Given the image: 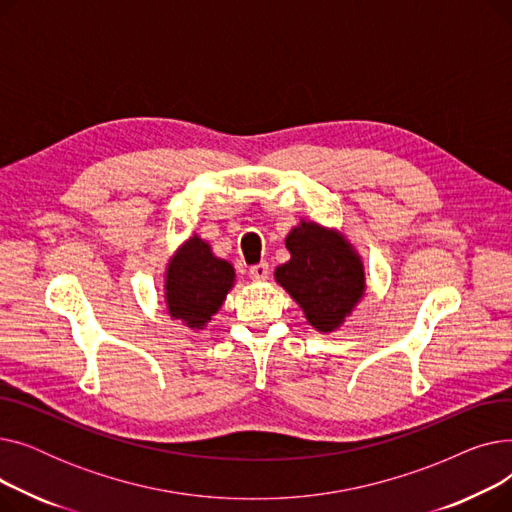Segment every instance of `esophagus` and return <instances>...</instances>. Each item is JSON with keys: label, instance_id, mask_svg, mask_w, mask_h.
Masks as SVG:
<instances>
[{"label": "esophagus", "instance_id": "esophagus-1", "mask_svg": "<svg viewBox=\"0 0 512 512\" xmlns=\"http://www.w3.org/2000/svg\"><path fill=\"white\" fill-rule=\"evenodd\" d=\"M249 276H251V280H255V282H263V280H267V276H270V265H267L265 261H261V263L253 265L251 270H249Z\"/></svg>", "mask_w": 512, "mask_h": 512}]
</instances>
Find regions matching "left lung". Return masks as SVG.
I'll list each match as a JSON object with an SVG mask.
<instances>
[{"mask_svg": "<svg viewBox=\"0 0 512 512\" xmlns=\"http://www.w3.org/2000/svg\"><path fill=\"white\" fill-rule=\"evenodd\" d=\"M286 249L290 261L276 267V282L317 332H334L365 294L359 253L338 230L305 220L288 232Z\"/></svg>", "mask_w": 512, "mask_h": 512, "instance_id": "8db88e82", "label": "left lung"}]
</instances>
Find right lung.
<instances>
[{
	"instance_id": "obj_1",
	"label": "right lung",
	"mask_w": 512,
	"mask_h": 512,
	"mask_svg": "<svg viewBox=\"0 0 512 512\" xmlns=\"http://www.w3.org/2000/svg\"><path fill=\"white\" fill-rule=\"evenodd\" d=\"M234 267L215 257L197 234L172 255L166 270V305L172 319L186 328L203 330L218 313L228 290L234 286Z\"/></svg>"
}]
</instances>
